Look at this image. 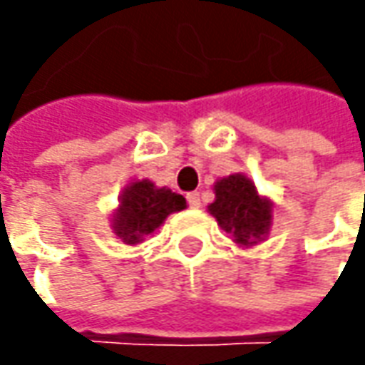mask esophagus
<instances>
[{
	"label": "esophagus",
	"mask_w": 365,
	"mask_h": 365,
	"mask_svg": "<svg viewBox=\"0 0 365 365\" xmlns=\"http://www.w3.org/2000/svg\"><path fill=\"white\" fill-rule=\"evenodd\" d=\"M187 201H189L190 209H199L201 207V195L199 192H189L187 195Z\"/></svg>",
	"instance_id": "obj_1"
}]
</instances>
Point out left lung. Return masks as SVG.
I'll list each match as a JSON object with an SVG mask.
<instances>
[{"label": "left lung", "instance_id": "1", "mask_svg": "<svg viewBox=\"0 0 365 365\" xmlns=\"http://www.w3.org/2000/svg\"><path fill=\"white\" fill-rule=\"evenodd\" d=\"M209 213L237 245L258 244L272 225V201L259 197L244 175H230L215 182V201L209 205Z\"/></svg>", "mask_w": 365, "mask_h": 365}]
</instances>
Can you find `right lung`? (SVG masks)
I'll return each instance as SVG.
<instances>
[{
    "instance_id": "right-lung-1",
    "label": "right lung",
    "mask_w": 365,
    "mask_h": 365,
    "mask_svg": "<svg viewBox=\"0 0 365 365\" xmlns=\"http://www.w3.org/2000/svg\"><path fill=\"white\" fill-rule=\"evenodd\" d=\"M187 209L182 195L162 187L158 189L152 180H135L125 187L115 209L111 227L113 233L125 244L135 245L154 233L170 213Z\"/></svg>"
}]
</instances>
